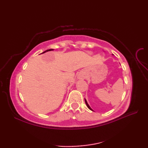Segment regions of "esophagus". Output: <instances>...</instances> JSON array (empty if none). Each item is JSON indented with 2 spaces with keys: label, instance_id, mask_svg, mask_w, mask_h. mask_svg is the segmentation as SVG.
Wrapping results in <instances>:
<instances>
[{
  "label": "esophagus",
  "instance_id": "esophagus-1",
  "mask_svg": "<svg viewBox=\"0 0 148 148\" xmlns=\"http://www.w3.org/2000/svg\"><path fill=\"white\" fill-rule=\"evenodd\" d=\"M79 79H83V76H79Z\"/></svg>",
  "mask_w": 148,
  "mask_h": 148
}]
</instances>
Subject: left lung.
Here are the masks:
<instances>
[{
  "mask_svg": "<svg viewBox=\"0 0 148 148\" xmlns=\"http://www.w3.org/2000/svg\"><path fill=\"white\" fill-rule=\"evenodd\" d=\"M85 103H86V106H87V107H88V108L90 110H92V111H93V110L92 109H91V108H90V107L89 106V105L88 104V103H87V102H86V100H85Z\"/></svg>",
  "mask_w": 148,
  "mask_h": 148,
  "instance_id": "8db88e82",
  "label": "left lung"
}]
</instances>
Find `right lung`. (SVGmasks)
<instances>
[{
	"label": "right lung",
	"mask_w": 148,
	"mask_h": 148,
	"mask_svg": "<svg viewBox=\"0 0 148 148\" xmlns=\"http://www.w3.org/2000/svg\"><path fill=\"white\" fill-rule=\"evenodd\" d=\"M51 50H53V49H48V50H46V51H44L42 53H46V52H47V51H51Z\"/></svg>",
	"instance_id": "1"
}]
</instances>
